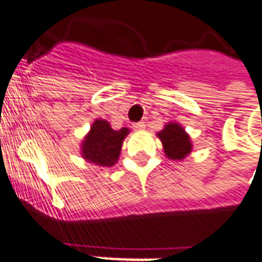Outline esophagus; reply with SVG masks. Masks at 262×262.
<instances>
[{"label": "esophagus", "mask_w": 262, "mask_h": 262, "mask_svg": "<svg viewBox=\"0 0 262 262\" xmlns=\"http://www.w3.org/2000/svg\"><path fill=\"white\" fill-rule=\"evenodd\" d=\"M145 126H146V124H145V123H143V122L135 123V124H133V129H135V130H136V132L145 130Z\"/></svg>", "instance_id": "1"}]
</instances>
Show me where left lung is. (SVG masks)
Listing matches in <instances>:
<instances>
[{"label":"left lung","instance_id":"left-lung-1","mask_svg":"<svg viewBox=\"0 0 262 262\" xmlns=\"http://www.w3.org/2000/svg\"><path fill=\"white\" fill-rule=\"evenodd\" d=\"M157 136L162 142L164 154L167 155L168 159L183 161L193 150L191 138L180 123H167L164 129L157 133Z\"/></svg>","mask_w":262,"mask_h":262}]
</instances>
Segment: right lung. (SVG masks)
<instances>
[{"label":"right lung","instance_id":"right-lung-1","mask_svg":"<svg viewBox=\"0 0 262 262\" xmlns=\"http://www.w3.org/2000/svg\"><path fill=\"white\" fill-rule=\"evenodd\" d=\"M130 133L127 127L114 130L104 119H95L81 142V157L98 167H113L119 161L123 140Z\"/></svg>","mask_w":262,"mask_h":262}]
</instances>
